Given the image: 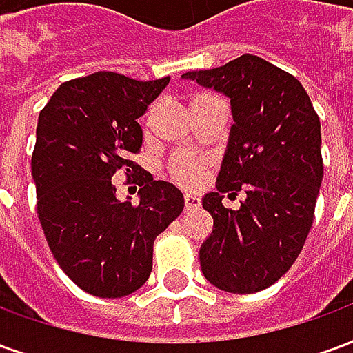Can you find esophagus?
I'll return each mask as SVG.
<instances>
[{
	"label": "esophagus",
	"mask_w": 353,
	"mask_h": 353,
	"mask_svg": "<svg viewBox=\"0 0 353 353\" xmlns=\"http://www.w3.org/2000/svg\"><path fill=\"white\" fill-rule=\"evenodd\" d=\"M183 200H185V206L189 208V210H196V208H200V204H202L196 194H185Z\"/></svg>",
	"instance_id": "esophagus-1"
}]
</instances>
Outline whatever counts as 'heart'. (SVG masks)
<instances>
[{
  "instance_id": "1",
  "label": "heart",
  "mask_w": 353,
  "mask_h": 353,
  "mask_svg": "<svg viewBox=\"0 0 353 353\" xmlns=\"http://www.w3.org/2000/svg\"><path fill=\"white\" fill-rule=\"evenodd\" d=\"M208 166H210V162L204 157L192 154L189 151H177L170 157L168 164H166V174L179 187L194 189L202 183Z\"/></svg>"
}]
</instances>
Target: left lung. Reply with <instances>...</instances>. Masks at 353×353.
<instances>
[{
    "label": "left lung",
    "mask_w": 353,
    "mask_h": 353,
    "mask_svg": "<svg viewBox=\"0 0 353 353\" xmlns=\"http://www.w3.org/2000/svg\"><path fill=\"white\" fill-rule=\"evenodd\" d=\"M183 77L227 94L234 117L219 191L202 199L214 217L202 274L221 291L257 293L288 272L310 232L323 177L319 117L291 73L255 54ZM240 190V210L222 206L225 192Z\"/></svg>",
    "instance_id": "left-lung-1"
}]
</instances>
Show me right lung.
Returning <instances> with one entry per match:
<instances>
[{
  "label": "right lung",
  "instance_id": "add662e5",
  "mask_svg": "<svg viewBox=\"0 0 353 353\" xmlns=\"http://www.w3.org/2000/svg\"><path fill=\"white\" fill-rule=\"evenodd\" d=\"M168 81L96 72L62 83L39 113L37 215L60 268L94 296L138 291L153 270L154 238L183 212L174 185L132 161L143 143L138 119ZM119 171L142 187L139 205L116 199Z\"/></svg>",
  "mask_w": 353,
  "mask_h": 353
}]
</instances>
